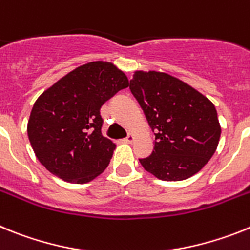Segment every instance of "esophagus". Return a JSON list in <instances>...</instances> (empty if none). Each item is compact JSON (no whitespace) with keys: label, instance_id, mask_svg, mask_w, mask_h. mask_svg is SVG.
Masks as SVG:
<instances>
[{"label":"esophagus","instance_id":"obj_1","mask_svg":"<svg viewBox=\"0 0 250 250\" xmlns=\"http://www.w3.org/2000/svg\"><path fill=\"white\" fill-rule=\"evenodd\" d=\"M134 141V134L133 133H128L127 137L125 138V142L127 143H132Z\"/></svg>","mask_w":250,"mask_h":250}]
</instances>
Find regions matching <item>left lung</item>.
I'll return each mask as SVG.
<instances>
[{
    "label": "left lung",
    "mask_w": 250,
    "mask_h": 250,
    "mask_svg": "<svg viewBox=\"0 0 250 250\" xmlns=\"http://www.w3.org/2000/svg\"><path fill=\"white\" fill-rule=\"evenodd\" d=\"M129 89L155 132L143 168L164 181L191 177L209 162L220 140L214 104L182 80L160 71H134Z\"/></svg>",
    "instance_id": "8db88e82"
}]
</instances>
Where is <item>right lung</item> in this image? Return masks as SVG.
I'll return each instance as SVG.
<instances>
[{
  "mask_svg": "<svg viewBox=\"0 0 250 250\" xmlns=\"http://www.w3.org/2000/svg\"><path fill=\"white\" fill-rule=\"evenodd\" d=\"M129 85L108 62L74 69L35 102L27 134L39 161L64 181L86 184L109 165L116 145L102 134L101 107Z\"/></svg>",
  "mask_w": 250,
  "mask_h": 250,
  "instance_id": "add662e5",
  "label": "right lung"
}]
</instances>
